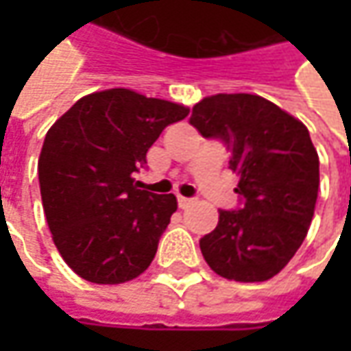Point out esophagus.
Returning <instances> with one entry per match:
<instances>
[{"mask_svg":"<svg viewBox=\"0 0 351 351\" xmlns=\"http://www.w3.org/2000/svg\"><path fill=\"white\" fill-rule=\"evenodd\" d=\"M195 201L191 199V197H183V195H178V205H180V209H187L189 205H193Z\"/></svg>","mask_w":351,"mask_h":351,"instance_id":"esophagus-1","label":"esophagus"}]
</instances>
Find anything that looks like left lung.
<instances>
[{
    "mask_svg": "<svg viewBox=\"0 0 351 351\" xmlns=\"http://www.w3.org/2000/svg\"><path fill=\"white\" fill-rule=\"evenodd\" d=\"M189 123L230 150L240 207L219 213L199 240L205 262L226 279L277 276L303 244L318 195V154L301 121L250 93H219L193 107Z\"/></svg>",
    "mask_w": 351,
    "mask_h": 351,
    "instance_id": "8db88e82",
    "label": "left lung"
}]
</instances>
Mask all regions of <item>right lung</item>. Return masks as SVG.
<instances>
[{
    "label": "right lung",
    "mask_w": 351,
    "mask_h": 351,
    "mask_svg": "<svg viewBox=\"0 0 351 351\" xmlns=\"http://www.w3.org/2000/svg\"><path fill=\"white\" fill-rule=\"evenodd\" d=\"M187 115L178 103L105 89L75 101L47 132L38 182L48 228L86 281L125 283L152 263L178 199L138 189L132 176L162 130Z\"/></svg>",
    "instance_id": "right-lung-1"
}]
</instances>
